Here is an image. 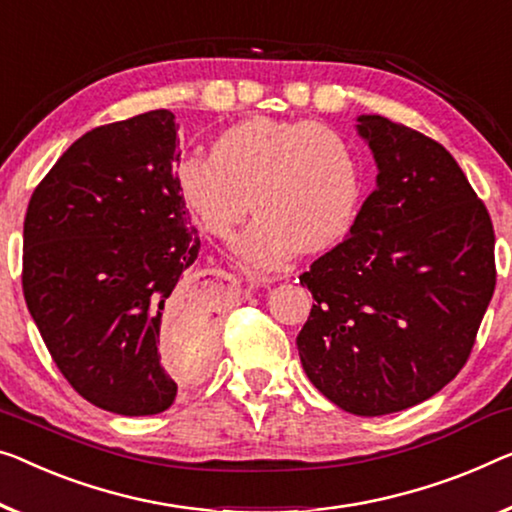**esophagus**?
Wrapping results in <instances>:
<instances>
[{"label": "esophagus", "mask_w": 512, "mask_h": 512, "mask_svg": "<svg viewBox=\"0 0 512 512\" xmlns=\"http://www.w3.org/2000/svg\"><path fill=\"white\" fill-rule=\"evenodd\" d=\"M211 273H216V276H223V278H232V276H230V273H227V271H220V269H216V271H211Z\"/></svg>", "instance_id": "obj_1"}]
</instances>
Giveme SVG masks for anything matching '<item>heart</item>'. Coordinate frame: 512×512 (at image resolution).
Returning a JSON list of instances; mask_svg holds the SVG:
<instances>
[{
  "mask_svg": "<svg viewBox=\"0 0 512 512\" xmlns=\"http://www.w3.org/2000/svg\"><path fill=\"white\" fill-rule=\"evenodd\" d=\"M197 225L230 239L259 218L234 253L255 271H278L299 250L331 248L352 230L361 202V167L335 128L303 119L250 117L218 137L213 154L183 156L174 170Z\"/></svg>",
  "mask_w": 512,
  "mask_h": 512,
  "instance_id": "obj_1",
  "label": "heart"
}]
</instances>
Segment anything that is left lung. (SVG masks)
I'll return each mask as SVG.
<instances>
[{
	"mask_svg": "<svg viewBox=\"0 0 512 512\" xmlns=\"http://www.w3.org/2000/svg\"><path fill=\"white\" fill-rule=\"evenodd\" d=\"M379 174L352 234L301 273L312 310L296 338L322 395L356 416L432 398L469 361L497 285L483 200L437 140L358 119Z\"/></svg>",
	"mask_w": 512,
	"mask_h": 512,
	"instance_id": "1",
	"label": "left lung"
}]
</instances>
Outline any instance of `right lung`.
Returning a JSON list of instances; mask_svg holds the SVG:
<instances>
[{
	"label": "right lung",
	"mask_w": 512,
	"mask_h": 512,
	"mask_svg": "<svg viewBox=\"0 0 512 512\" xmlns=\"http://www.w3.org/2000/svg\"><path fill=\"white\" fill-rule=\"evenodd\" d=\"M170 110L98 126L38 183L22 234V292L52 361L87 402L121 416L172 407L160 342L213 345L209 294L183 273L200 253L174 165Z\"/></svg>",
	"instance_id": "obj_1"
}]
</instances>
